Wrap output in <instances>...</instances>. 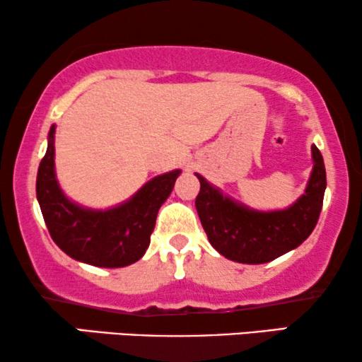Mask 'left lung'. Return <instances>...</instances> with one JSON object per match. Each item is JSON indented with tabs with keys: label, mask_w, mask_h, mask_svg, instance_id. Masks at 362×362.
Listing matches in <instances>:
<instances>
[{
	"label": "left lung",
	"mask_w": 362,
	"mask_h": 362,
	"mask_svg": "<svg viewBox=\"0 0 362 362\" xmlns=\"http://www.w3.org/2000/svg\"><path fill=\"white\" fill-rule=\"evenodd\" d=\"M311 153L313 171L306 189L284 209H252L223 194L196 173L201 182L196 209L211 246L219 255L243 264H262L306 241L317 224L326 191L325 161L314 144Z\"/></svg>",
	"instance_id": "1"
}]
</instances>
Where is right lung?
Masks as SVG:
<instances>
[{"instance_id":"add662e5","label":"right lung","mask_w":362,"mask_h":362,"mask_svg":"<svg viewBox=\"0 0 362 362\" xmlns=\"http://www.w3.org/2000/svg\"><path fill=\"white\" fill-rule=\"evenodd\" d=\"M54 133L36 177V198L53 241L69 257L98 267H124L144 256L158 211L170 198L181 170L153 177L123 203L93 209L74 203L61 189L54 170Z\"/></svg>"}]
</instances>
